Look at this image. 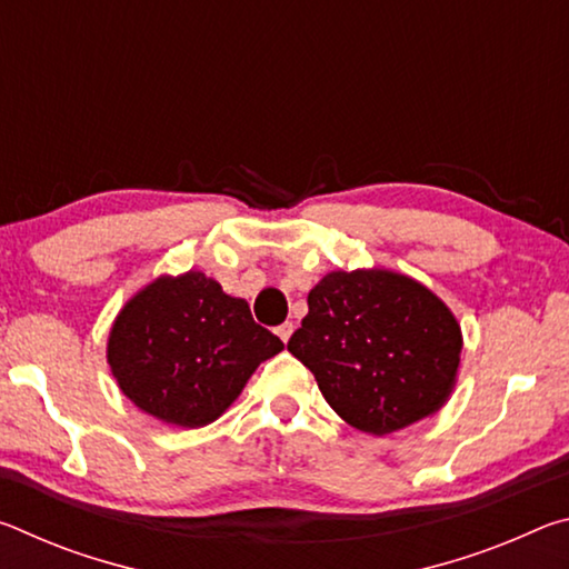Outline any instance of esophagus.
Segmentation results:
<instances>
[{
    "mask_svg": "<svg viewBox=\"0 0 569 569\" xmlns=\"http://www.w3.org/2000/svg\"><path fill=\"white\" fill-rule=\"evenodd\" d=\"M276 333L278 336H281V341L283 343H288V339H291V333H293V323H281V326H278V329H276Z\"/></svg>",
    "mask_w": 569,
    "mask_h": 569,
    "instance_id": "34e87169",
    "label": "esophagus"
}]
</instances>
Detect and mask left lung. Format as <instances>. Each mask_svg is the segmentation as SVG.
Wrapping results in <instances>:
<instances>
[{
	"label": "left lung",
	"instance_id": "1",
	"mask_svg": "<svg viewBox=\"0 0 569 569\" xmlns=\"http://www.w3.org/2000/svg\"><path fill=\"white\" fill-rule=\"evenodd\" d=\"M288 351L343 421L383 437L445 407L461 331L449 308L413 278L333 271L308 293V313Z\"/></svg>",
	"mask_w": 569,
	"mask_h": 569
}]
</instances>
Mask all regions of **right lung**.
<instances>
[{
    "label": "right lung",
    "mask_w": 569,
    "mask_h": 569,
    "mask_svg": "<svg viewBox=\"0 0 569 569\" xmlns=\"http://www.w3.org/2000/svg\"><path fill=\"white\" fill-rule=\"evenodd\" d=\"M283 341L250 316L243 298L203 273L162 276L122 308L108 363L134 407L178 427H206L243 391Z\"/></svg>",
    "instance_id": "add662e5"
}]
</instances>
